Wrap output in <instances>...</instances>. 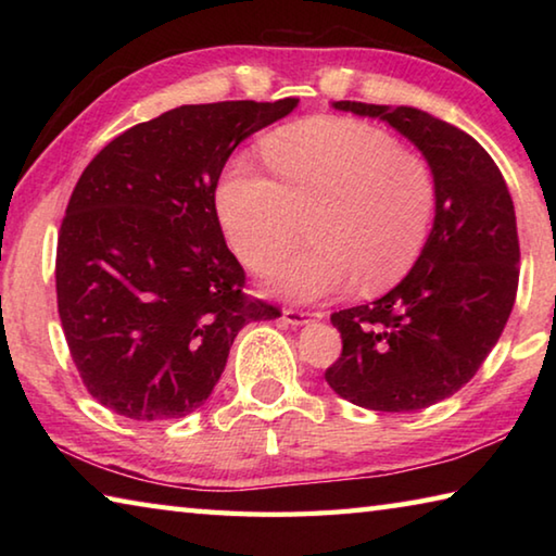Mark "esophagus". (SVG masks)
<instances>
[{
  "instance_id": "1",
  "label": "esophagus",
  "mask_w": 556,
  "mask_h": 556,
  "mask_svg": "<svg viewBox=\"0 0 556 556\" xmlns=\"http://www.w3.org/2000/svg\"><path fill=\"white\" fill-rule=\"evenodd\" d=\"M312 316H318V314H306V312H301V308H285V314H281V318H285V321L291 326L306 324Z\"/></svg>"
}]
</instances>
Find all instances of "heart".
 Masks as SVG:
<instances>
[{
    "label": "heart",
    "mask_w": 556,
    "mask_h": 556,
    "mask_svg": "<svg viewBox=\"0 0 556 556\" xmlns=\"http://www.w3.org/2000/svg\"><path fill=\"white\" fill-rule=\"evenodd\" d=\"M265 159L277 178L235 164L218 188V213L235 255L269 275L306 238L277 289L291 299L397 285L429 240L437 178L419 154L365 122L318 117L271 135Z\"/></svg>",
    "instance_id": "heart-1"
}]
</instances>
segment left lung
<instances>
[{
  "mask_svg": "<svg viewBox=\"0 0 556 556\" xmlns=\"http://www.w3.org/2000/svg\"><path fill=\"white\" fill-rule=\"evenodd\" d=\"M333 108L380 117L425 154L437 178V215L397 287L331 314L343 351L326 382L365 409H425L473 378L513 312L520 277L515 205L501 168L464 129L417 108L351 100Z\"/></svg>",
  "mask_w": 556,
  "mask_h": 556,
  "instance_id": "left-lung-1",
  "label": "left lung"
}]
</instances>
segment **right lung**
Returning <instances> with one entry per match:
<instances>
[{"label":"right lung","mask_w":556,"mask_h":556,"mask_svg":"<svg viewBox=\"0 0 556 556\" xmlns=\"http://www.w3.org/2000/svg\"><path fill=\"white\" fill-rule=\"evenodd\" d=\"M228 100L135 125L86 166L55 250V296L75 368L108 409L181 419L208 400L250 321L281 312L244 294L215 188L242 139L296 108Z\"/></svg>","instance_id":"1"}]
</instances>
